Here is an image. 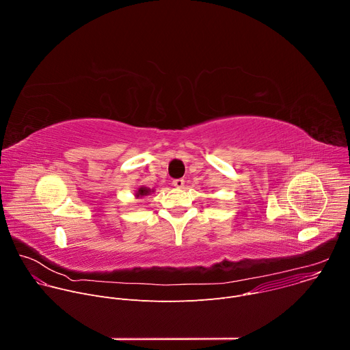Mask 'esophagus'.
Instances as JSON below:
<instances>
[{
  "instance_id": "esophagus-1",
  "label": "esophagus",
  "mask_w": 350,
  "mask_h": 350,
  "mask_svg": "<svg viewBox=\"0 0 350 350\" xmlns=\"http://www.w3.org/2000/svg\"><path fill=\"white\" fill-rule=\"evenodd\" d=\"M173 185H174L176 188H183V187H184V180H183V178H177V180L173 181Z\"/></svg>"
}]
</instances>
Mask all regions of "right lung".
I'll return each instance as SVG.
<instances>
[{"mask_svg": "<svg viewBox=\"0 0 350 350\" xmlns=\"http://www.w3.org/2000/svg\"><path fill=\"white\" fill-rule=\"evenodd\" d=\"M151 193H154V189L148 188V187H145V185H139V187L135 189V192H134V198H135V199H142V198H145V196H148V195H151Z\"/></svg>", "mask_w": 350, "mask_h": 350, "instance_id": "1", "label": "right lung"}]
</instances>
